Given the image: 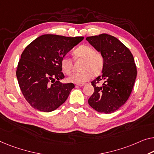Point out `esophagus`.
<instances>
[{
  "label": "esophagus",
  "instance_id": "34e87169",
  "mask_svg": "<svg viewBox=\"0 0 154 154\" xmlns=\"http://www.w3.org/2000/svg\"><path fill=\"white\" fill-rule=\"evenodd\" d=\"M85 85V84H77V86H84Z\"/></svg>",
  "mask_w": 154,
  "mask_h": 154
}]
</instances>
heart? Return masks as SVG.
I'll list each match as a JSON object with an SVG mask.
<instances>
[{"instance_id": "1", "label": "heart", "mask_w": 154, "mask_h": 154, "mask_svg": "<svg viewBox=\"0 0 154 154\" xmlns=\"http://www.w3.org/2000/svg\"><path fill=\"white\" fill-rule=\"evenodd\" d=\"M75 58H82L81 72H75L68 77V81L75 84H83L91 79L94 75H97L102 72L104 67V57L95 49L87 45H82L73 51ZM61 67L63 72L70 75L72 70V59L68 57H63L61 60Z\"/></svg>"}]
</instances>
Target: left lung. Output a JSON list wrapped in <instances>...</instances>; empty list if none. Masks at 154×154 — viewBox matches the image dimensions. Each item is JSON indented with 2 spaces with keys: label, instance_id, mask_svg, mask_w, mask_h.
Here are the masks:
<instances>
[{
  "label": "left lung",
  "instance_id": "obj_1",
  "mask_svg": "<svg viewBox=\"0 0 154 154\" xmlns=\"http://www.w3.org/2000/svg\"><path fill=\"white\" fill-rule=\"evenodd\" d=\"M86 39L104 57L102 75L91 82L94 93L88 104L100 113H111L125 104L132 91L137 76L134 57L113 36L101 34ZM100 81L105 82L97 87Z\"/></svg>",
  "mask_w": 154,
  "mask_h": 154
}]
</instances>
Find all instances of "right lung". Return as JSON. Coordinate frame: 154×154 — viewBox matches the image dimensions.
I'll return each mask as SVG.
<instances>
[{"label":"right lung","mask_w":154,"mask_h":154,"mask_svg":"<svg viewBox=\"0 0 154 154\" xmlns=\"http://www.w3.org/2000/svg\"><path fill=\"white\" fill-rule=\"evenodd\" d=\"M83 39V36L43 34L25 48L17 77L24 97L34 109L53 111L67 100L75 85L59 82L65 77L61 60Z\"/></svg>","instance_id":"1"}]
</instances>
